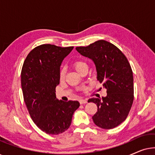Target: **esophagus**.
Listing matches in <instances>:
<instances>
[{
	"label": "esophagus",
	"instance_id": "1",
	"mask_svg": "<svg viewBox=\"0 0 155 155\" xmlns=\"http://www.w3.org/2000/svg\"><path fill=\"white\" fill-rule=\"evenodd\" d=\"M79 102L80 104H86L87 102V101L86 99H80Z\"/></svg>",
	"mask_w": 155,
	"mask_h": 155
}]
</instances>
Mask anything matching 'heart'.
I'll use <instances>...</instances> for the list:
<instances>
[{"mask_svg": "<svg viewBox=\"0 0 155 155\" xmlns=\"http://www.w3.org/2000/svg\"><path fill=\"white\" fill-rule=\"evenodd\" d=\"M73 65H74V68H75V70L78 72V73H80L82 69L84 68H87V64L85 62H84V61H75V62L73 63ZM65 75V68H61L60 72H59V78H60V80H63L64 79Z\"/></svg>", "mask_w": 155, "mask_h": 155, "instance_id": "heart-1", "label": "heart"}]
</instances>
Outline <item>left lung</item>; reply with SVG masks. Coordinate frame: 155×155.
<instances>
[{"instance_id":"8db88e82","label":"left lung","mask_w":155,"mask_h":155,"mask_svg":"<svg viewBox=\"0 0 155 155\" xmlns=\"http://www.w3.org/2000/svg\"><path fill=\"white\" fill-rule=\"evenodd\" d=\"M76 50L92 60L97 80L107 89V97L88 100L97 106L93 121L99 128H115L126 119L134 99L133 71L128 59L119 48L104 40Z\"/></svg>"}]
</instances>
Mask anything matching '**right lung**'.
Wrapping results in <instances>:
<instances>
[{"mask_svg":"<svg viewBox=\"0 0 155 155\" xmlns=\"http://www.w3.org/2000/svg\"><path fill=\"white\" fill-rule=\"evenodd\" d=\"M73 49L42 44L31 50L23 63L21 85L25 104L35 124L47 134L68 130L80 107L78 101H63L56 96L61 65Z\"/></svg>","mask_w":155,"mask_h":155,"instance_id":"add662e5","label":"right lung"}]
</instances>
